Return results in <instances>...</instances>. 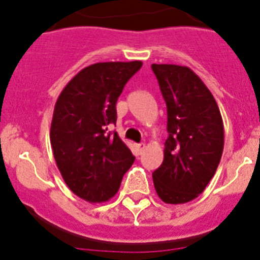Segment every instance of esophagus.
<instances>
[{"instance_id":"1","label":"esophagus","mask_w":260,"mask_h":260,"mask_svg":"<svg viewBox=\"0 0 260 260\" xmlns=\"http://www.w3.org/2000/svg\"><path fill=\"white\" fill-rule=\"evenodd\" d=\"M144 143H141V144H137V151H138V153H139V155H141L142 152H143V150H144Z\"/></svg>"}]
</instances>
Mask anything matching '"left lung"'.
Returning a JSON list of instances; mask_svg holds the SVG:
<instances>
[{
	"instance_id": "8db88e82",
	"label": "left lung",
	"mask_w": 260,
	"mask_h": 260,
	"mask_svg": "<svg viewBox=\"0 0 260 260\" xmlns=\"http://www.w3.org/2000/svg\"><path fill=\"white\" fill-rule=\"evenodd\" d=\"M167 104L162 164L152 173L158 198L169 204L195 199L219 167L224 125L215 98L187 66L152 63Z\"/></svg>"
}]
</instances>
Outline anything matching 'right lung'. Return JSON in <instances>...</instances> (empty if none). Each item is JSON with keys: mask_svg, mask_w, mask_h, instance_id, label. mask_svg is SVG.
<instances>
[{"mask_svg": "<svg viewBox=\"0 0 260 260\" xmlns=\"http://www.w3.org/2000/svg\"><path fill=\"white\" fill-rule=\"evenodd\" d=\"M141 61L99 62L80 70L59 93L50 125V144L69 189L91 203L118 191L135 157L117 133L116 103Z\"/></svg>", "mask_w": 260, "mask_h": 260, "instance_id": "add662e5", "label": "right lung"}]
</instances>
